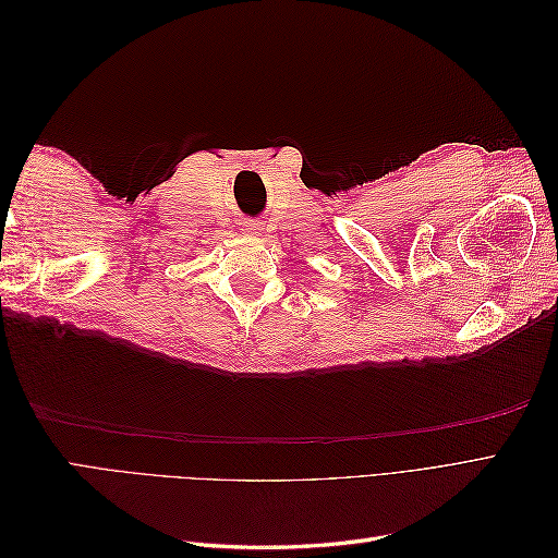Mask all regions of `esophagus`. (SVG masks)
<instances>
[{
	"label": "esophagus",
	"mask_w": 558,
	"mask_h": 558,
	"mask_svg": "<svg viewBox=\"0 0 558 558\" xmlns=\"http://www.w3.org/2000/svg\"><path fill=\"white\" fill-rule=\"evenodd\" d=\"M240 230L242 234H248V238H256V234H260L265 228L260 221H253V218H244V221L240 223Z\"/></svg>",
	"instance_id": "obj_1"
}]
</instances>
